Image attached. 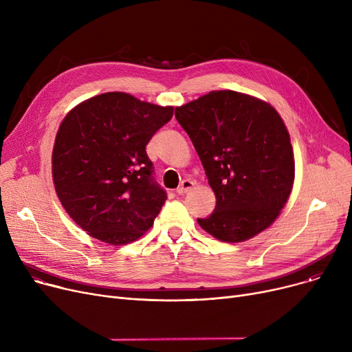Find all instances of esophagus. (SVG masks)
I'll return each mask as SVG.
<instances>
[{
  "instance_id": "esophagus-1",
  "label": "esophagus",
  "mask_w": 352,
  "mask_h": 352,
  "mask_svg": "<svg viewBox=\"0 0 352 352\" xmlns=\"http://www.w3.org/2000/svg\"><path fill=\"white\" fill-rule=\"evenodd\" d=\"M192 187H194V182H192L191 179H184V181L179 184V187L177 188V192H178L179 195H184L186 192H188Z\"/></svg>"
}]
</instances>
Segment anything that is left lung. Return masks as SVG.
Instances as JSON below:
<instances>
[{"label": "left lung", "mask_w": 352, "mask_h": 352, "mask_svg": "<svg viewBox=\"0 0 352 352\" xmlns=\"http://www.w3.org/2000/svg\"><path fill=\"white\" fill-rule=\"evenodd\" d=\"M175 118L217 198L199 227L223 243H243L267 230L285 207L295 177L289 134L276 109L224 89L177 107Z\"/></svg>", "instance_id": "1"}]
</instances>
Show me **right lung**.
<instances>
[{
	"label": "right lung",
	"instance_id": "add662e5",
	"mask_svg": "<svg viewBox=\"0 0 352 352\" xmlns=\"http://www.w3.org/2000/svg\"><path fill=\"white\" fill-rule=\"evenodd\" d=\"M174 107L105 92L74 107L52 148V181L80 228L109 245L135 241L153 227L166 199L145 151Z\"/></svg>",
	"mask_w": 352,
	"mask_h": 352
}]
</instances>
